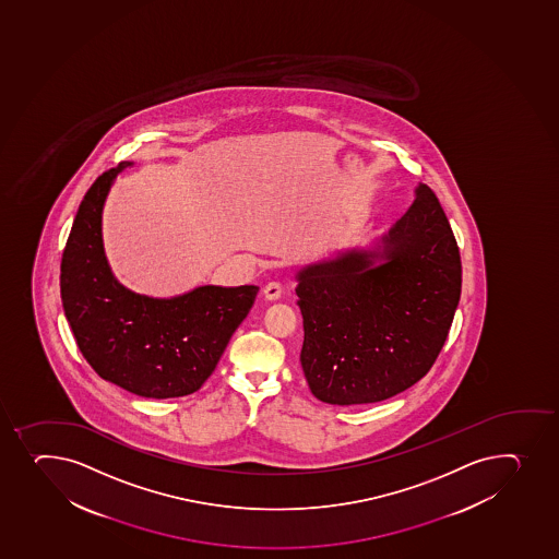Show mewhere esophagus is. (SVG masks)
<instances>
[{"label": "esophagus", "mask_w": 559, "mask_h": 559, "mask_svg": "<svg viewBox=\"0 0 559 559\" xmlns=\"http://www.w3.org/2000/svg\"><path fill=\"white\" fill-rule=\"evenodd\" d=\"M283 295V286L278 283L265 284L264 297L265 300H278Z\"/></svg>", "instance_id": "1"}]
</instances>
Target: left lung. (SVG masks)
I'll use <instances>...</instances> for the list:
<instances>
[{"mask_svg": "<svg viewBox=\"0 0 559 559\" xmlns=\"http://www.w3.org/2000/svg\"><path fill=\"white\" fill-rule=\"evenodd\" d=\"M300 365L317 400L383 402L429 372L461 300L455 235L427 185L370 248L300 267Z\"/></svg>", "mask_w": 559, "mask_h": 559, "instance_id": "left-lung-1", "label": "left lung"}]
</instances>
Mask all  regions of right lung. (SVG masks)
Returning <instances> with one entry per match:
<instances>
[{"label": "right lung", "instance_id": "right-lung-1", "mask_svg": "<svg viewBox=\"0 0 559 559\" xmlns=\"http://www.w3.org/2000/svg\"><path fill=\"white\" fill-rule=\"evenodd\" d=\"M130 165L98 176L76 211L60 265L63 313L103 380L143 397L187 396L213 374L259 286H198L170 299L124 288L104 253L103 209Z\"/></svg>", "mask_w": 559, "mask_h": 559}]
</instances>
